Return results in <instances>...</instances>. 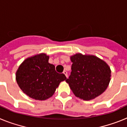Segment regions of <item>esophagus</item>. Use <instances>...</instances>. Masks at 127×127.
I'll return each mask as SVG.
<instances>
[{
  "instance_id": "obj_1",
  "label": "esophagus",
  "mask_w": 127,
  "mask_h": 127,
  "mask_svg": "<svg viewBox=\"0 0 127 127\" xmlns=\"http://www.w3.org/2000/svg\"><path fill=\"white\" fill-rule=\"evenodd\" d=\"M63 73L65 75L66 77H67V76H68V75H67V72L66 71V70H64V72H63Z\"/></svg>"
}]
</instances>
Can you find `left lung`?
<instances>
[{
	"label": "left lung",
	"instance_id": "obj_1",
	"mask_svg": "<svg viewBox=\"0 0 127 127\" xmlns=\"http://www.w3.org/2000/svg\"><path fill=\"white\" fill-rule=\"evenodd\" d=\"M70 59L72 70L65 81L74 94L85 100L101 95L111 80V70L107 64L95 56L79 53Z\"/></svg>",
	"mask_w": 127,
	"mask_h": 127
}]
</instances>
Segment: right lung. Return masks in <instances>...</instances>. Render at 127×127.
Masks as SVG:
<instances>
[{
    "instance_id": "add662e5",
    "label": "right lung",
    "mask_w": 127,
    "mask_h": 127,
    "mask_svg": "<svg viewBox=\"0 0 127 127\" xmlns=\"http://www.w3.org/2000/svg\"><path fill=\"white\" fill-rule=\"evenodd\" d=\"M46 54L26 59L16 72V81L23 92L35 100L51 97L60 82L66 80L64 74L58 73L55 67L48 62Z\"/></svg>"
}]
</instances>
